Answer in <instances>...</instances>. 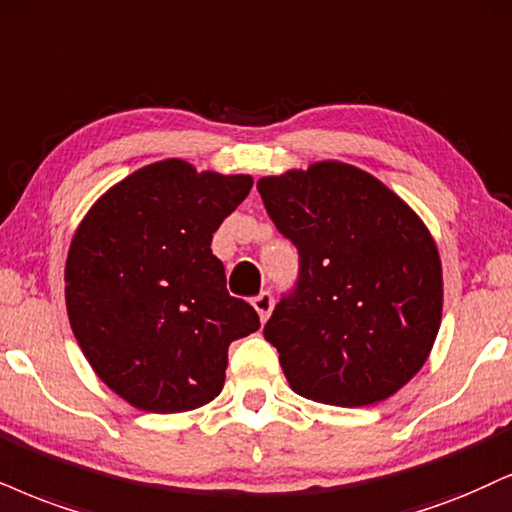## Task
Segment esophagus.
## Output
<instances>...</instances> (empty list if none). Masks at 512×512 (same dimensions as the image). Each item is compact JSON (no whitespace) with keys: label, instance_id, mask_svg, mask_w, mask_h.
Listing matches in <instances>:
<instances>
[{"label":"esophagus","instance_id":"esophagus-1","mask_svg":"<svg viewBox=\"0 0 512 512\" xmlns=\"http://www.w3.org/2000/svg\"><path fill=\"white\" fill-rule=\"evenodd\" d=\"M251 304H254L258 315H261V320H263V323H266L270 311H273L275 299H273V294H270V292H261L258 296H254V301H251Z\"/></svg>","mask_w":512,"mask_h":512}]
</instances>
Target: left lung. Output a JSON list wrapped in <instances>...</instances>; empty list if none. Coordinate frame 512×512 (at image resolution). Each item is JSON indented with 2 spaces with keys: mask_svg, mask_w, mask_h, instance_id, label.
<instances>
[{
  "mask_svg": "<svg viewBox=\"0 0 512 512\" xmlns=\"http://www.w3.org/2000/svg\"><path fill=\"white\" fill-rule=\"evenodd\" d=\"M299 277L266 323L296 394L330 406L389 399L430 356L441 323V261L422 220L391 189L339 161L258 180Z\"/></svg>",
  "mask_w": 512,
  "mask_h": 512,
  "instance_id": "left-lung-1",
  "label": "left lung"
}]
</instances>
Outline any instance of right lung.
<instances>
[{"label":"right lung","mask_w":512,"mask_h":512,"mask_svg":"<svg viewBox=\"0 0 512 512\" xmlns=\"http://www.w3.org/2000/svg\"><path fill=\"white\" fill-rule=\"evenodd\" d=\"M249 175L197 173L168 159L140 168L90 208L66 261V308L106 387L151 413L213 401L227 346L261 327L230 296L211 239L242 204Z\"/></svg>","instance_id":"right-lung-1"}]
</instances>
